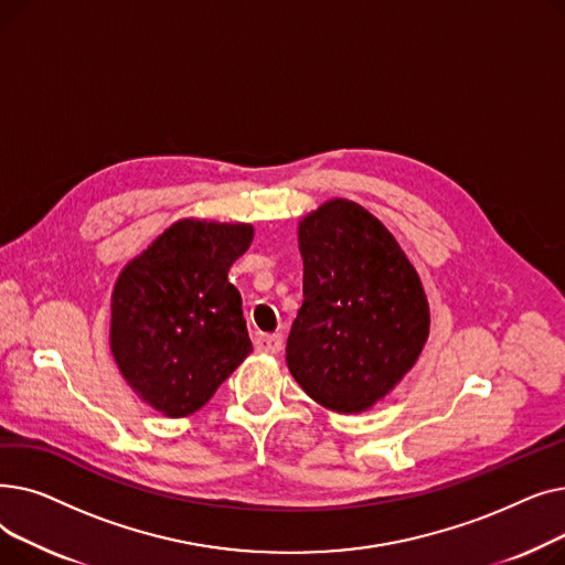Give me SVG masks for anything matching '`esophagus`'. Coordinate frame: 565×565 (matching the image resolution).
<instances>
[{
    "instance_id": "34e87169",
    "label": "esophagus",
    "mask_w": 565,
    "mask_h": 565,
    "mask_svg": "<svg viewBox=\"0 0 565 565\" xmlns=\"http://www.w3.org/2000/svg\"><path fill=\"white\" fill-rule=\"evenodd\" d=\"M284 345V337L281 334H258L254 339V348L258 352H270V354H277Z\"/></svg>"
}]
</instances>
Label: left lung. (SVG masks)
Returning <instances> with one entry per match:
<instances>
[{
  "label": "left lung",
  "instance_id": "obj_1",
  "mask_svg": "<svg viewBox=\"0 0 565 565\" xmlns=\"http://www.w3.org/2000/svg\"><path fill=\"white\" fill-rule=\"evenodd\" d=\"M305 302L286 364L322 407L364 412L417 364L430 330L422 279L366 207L332 199L298 228Z\"/></svg>",
  "mask_w": 565,
  "mask_h": 565
}]
</instances>
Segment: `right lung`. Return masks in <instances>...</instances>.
I'll use <instances>...</instances> for the list:
<instances>
[{
    "mask_svg": "<svg viewBox=\"0 0 565 565\" xmlns=\"http://www.w3.org/2000/svg\"><path fill=\"white\" fill-rule=\"evenodd\" d=\"M252 237V224L178 220L116 279L111 354L164 417L203 407L252 352L243 298L228 281Z\"/></svg>",
    "mask_w": 565,
    "mask_h": 565,
    "instance_id": "right-lung-1",
    "label": "right lung"
}]
</instances>
